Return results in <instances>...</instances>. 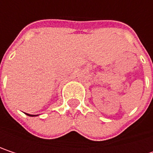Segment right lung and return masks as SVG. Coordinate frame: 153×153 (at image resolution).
Wrapping results in <instances>:
<instances>
[{"label":"right lung","mask_w":153,"mask_h":153,"mask_svg":"<svg viewBox=\"0 0 153 153\" xmlns=\"http://www.w3.org/2000/svg\"><path fill=\"white\" fill-rule=\"evenodd\" d=\"M25 114H27V115H29V116H35V115H31V114H28V113H25Z\"/></svg>","instance_id":"right-lung-1"}]
</instances>
